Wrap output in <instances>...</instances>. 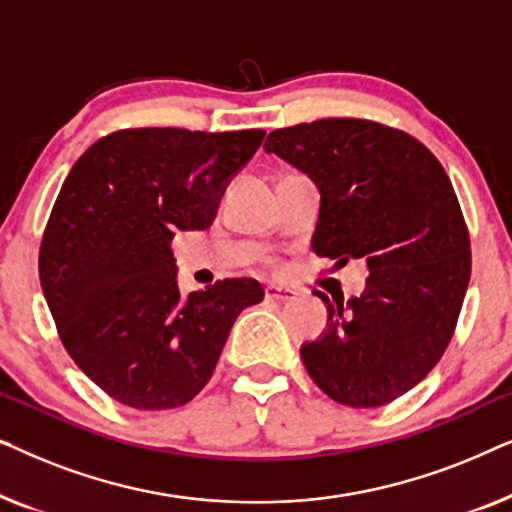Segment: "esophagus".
Listing matches in <instances>:
<instances>
[{
	"instance_id": "obj_1",
	"label": "esophagus",
	"mask_w": 512,
	"mask_h": 512,
	"mask_svg": "<svg viewBox=\"0 0 512 512\" xmlns=\"http://www.w3.org/2000/svg\"><path fill=\"white\" fill-rule=\"evenodd\" d=\"M296 296V291L284 289V286H268V289H265V298L268 300H282V303H286V300H296Z\"/></svg>"
}]
</instances>
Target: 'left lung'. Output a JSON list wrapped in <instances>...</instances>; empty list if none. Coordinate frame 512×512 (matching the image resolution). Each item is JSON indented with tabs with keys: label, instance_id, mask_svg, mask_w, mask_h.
<instances>
[{
	"label": "left lung",
	"instance_id": "1",
	"mask_svg": "<svg viewBox=\"0 0 512 512\" xmlns=\"http://www.w3.org/2000/svg\"><path fill=\"white\" fill-rule=\"evenodd\" d=\"M265 151L319 186L312 249L363 258L366 293L328 305V331L300 349L335 403L380 408L424 380L450 345L471 277V237L452 181L408 132L321 118L270 132Z\"/></svg>",
	"mask_w": 512,
	"mask_h": 512
}]
</instances>
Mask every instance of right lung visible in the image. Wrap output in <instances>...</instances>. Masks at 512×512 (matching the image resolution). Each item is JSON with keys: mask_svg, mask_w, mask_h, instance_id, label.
Listing matches in <instances>:
<instances>
[{"mask_svg": "<svg viewBox=\"0 0 512 512\" xmlns=\"http://www.w3.org/2000/svg\"><path fill=\"white\" fill-rule=\"evenodd\" d=\"M265 130L125 128L69 170L39 247V279L76 366L135 410L186 405L212 377L230 328L263 300L256 279L179 296L172 240L214 221L226 181Z\"/></svg>", "mask_w": 512, "mask_h": 512, "instance_id": "obj_1", "label": "right lung"}]
</instances>
